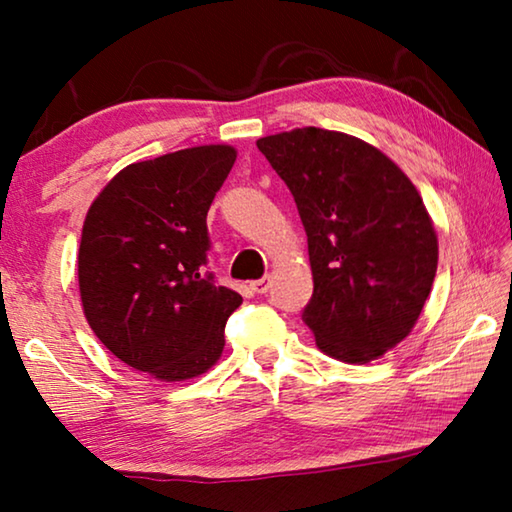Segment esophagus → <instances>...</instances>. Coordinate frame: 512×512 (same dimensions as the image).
<instances>
[{"instance_id": "1", "label": "esophagus", "mask_w": 512, "mask_h": 512, "mask_svg": "<svg viewBox=\"0 0 512 512\" xmlns=\"http://www.w3.org/2000/svg\"><path fill=\"white\" fill-rule=\"evenodd\" d=\"M271 282H273V277L264 275L262 280H255L253 284H250V287H253V291L259 293V296H264V293H268V289H271Z\"/></svg>"}]
</instances>
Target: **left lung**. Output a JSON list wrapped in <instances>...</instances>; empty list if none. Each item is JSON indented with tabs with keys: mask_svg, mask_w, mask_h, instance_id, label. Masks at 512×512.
Instances as JSON below:
<instances>
[{
	"mask_svg": "<svg viewBox=\"0 0 512 512\" xmlns=\"http://www.w3.org/2000/svg\"><path fill=\"white\" fill-rule=\"evenodd\" d=\"M307 232L314 296L302 320L318 350L379 359L411 334L438 268V237L418 189L375 146L325 128L259 137Z\"/></svg>",
	"mask_w": 512,
	"mask_h": 512,
	"instance_id": "8db88e82",
	"label": "left lung"
}]
</instances>
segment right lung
Here are the masks:
<instances>
[{"instance_id":"right-lung-1","label":"right lung","mask_w":512,"mask_h":512,"mask_svg":"<svg viewBox=\"0 0 512 512\" xmlns=\"http://www.w3.org/2000/svg\"><path fill=\"white\" fill-rule=\"evenodd\" d=\"M235 160L232 146L207 144L128 164L85 216L83 314L117 359L160 381L210 370L241 305L237 291L203 273L207 210Z\"/></svg>"}]
</instances>
